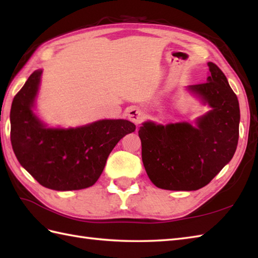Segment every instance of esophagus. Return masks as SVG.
<instances>
[{
    "label": "esophagus",
    "instance_id": "obj_1",
    "mask_svg": "<svg viewBox=\"0 0 258 258\" xmlns=\"http://www.w3.org/2000/svg\"><path fill=\"white\" fill-rule=\"evenodd\" d=\"M127 116L130 118V120H132L133 123L135 124H140L142 120L144 119V113L142 109H140L139 107H130L127 111Z\"/></svg>",
    "mask_w": 258,
    "mask_h": 258
}]
</instances>
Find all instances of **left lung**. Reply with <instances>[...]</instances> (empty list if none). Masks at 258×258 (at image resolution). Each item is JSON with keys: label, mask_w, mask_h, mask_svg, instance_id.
<instances>
[{"label": "left lung", "mask_w": 258, "mask_h": 258, "mask_svg": "<svg viewBox=\"0 0 258 258\" xmlns=\"http://www.w3.org/2000/svg\"><path fill=\"white\" fill-rule=\"evenodd\" d=\"M205 83L189 85L212 106L197 120L166 126H141L142 161L152 183L169 190L204 187L232 160L239 135V105L225 74L213 62Z\"/></svg>", "instance_id": "8db88e82"}]
</instances>
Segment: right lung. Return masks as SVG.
<instances>
[{
  "label": "right lung",
  "instance_id": "right-lung-1",
  "mask_svg": "<svg viewBox=\"0 0 258 258\" xmlns=\"http://www.w3.org/2000/svg\"><path fill=\"white\" fill-rule=\"evenodd\" d=\"M42 71H34L14 96L11 143L20 164L44 187L74 190L90 187L101 176L114 146L135 125L102 119L79 128H45L32 112Z\"/></svg>",
  "mask_w": 258,
  "mask_h": 258
}]
</instances>
